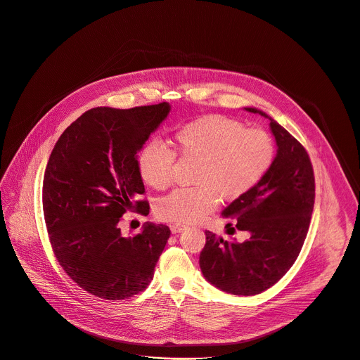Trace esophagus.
<instances>
[{
	"mask_svg": "<svg viewBox=\"0 0 360 360\" xmlns=\"http://www.w3.org/2000/svg\"><path fill=\"white\" fill-rule=\"evenodd\" d=\"M185 228H186L185 225H181V224H172V225H171V231H172V234H178V233L184 231Z\"/></svg>",
	"mask_w": 360,
	"mask_h": 360,
	"instance_id": "obj_1",
	"label": "esophagus"
}]
</instances>
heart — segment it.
Masks as SVG:
<instances>
[{
    "instance_id": "obj_1",
    "label": "heart",
    "mask_w": 360,
    "mask_h": 360,
    "mask_svg": "<svg viewBox=\"0 0 360 360\" xmlns=\"http://www.w3.org/2000/svg\"><path fill=\"white\" fill-rule=\"evenodd\" d=\"M174 150L159 141L146 142L138 153L145 184L165 189L174 181L175 153L198 160L193 188H178L155 207L158 218L193 224L225 201L238 200L266 178L276 158L273 138L259 127H245L231 117L211 115L179 126L172 135Z\"/></svg>"
}]
</instances>
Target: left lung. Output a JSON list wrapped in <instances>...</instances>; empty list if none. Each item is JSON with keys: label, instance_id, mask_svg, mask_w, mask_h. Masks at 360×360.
I'll return each mask as SVG.
<instances>
[{"label": "left lung", "instance_id": "8db88e82", "mask_svg": "<svg viewBox=\"0 0 360 360\" xmlns=\"http://www.w3.org/2000/svg\"><path fill=\"white\" fill-rule=\"evenodd\" d=\"M277 142L273 167L251 192L222 211L245 231L243 243L205 231L200 255L204 277L237 296H254L273 287L294 264L304 244L314 207V174L304 146L264 112ZM234 230V228H233Z\"/></svg>", "mask_w": 360, "mask_h": 360}]
</instances>
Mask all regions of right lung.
I'll list each match as a JSON object with an SVG mask.
<instances>
[{
  "label": "right lung",
  "instance_id": "1",
  "mask_svg": "<svg viewBox=\"0 0 360 360\" xmlns=\"http://www.w3.org/2000/svg\"><path fill=\"white\" fill-rule=\"evenodd\" d=\"M171 110L167 102L132 109L94 108L58 138L43 179V211L58 264L83 290L105 300L143 291L171 236L148 222L123 237L122 215L149 214L136 153Z\"/></svg>",
  "mask_w": 360,
  "mask_h": 360
}]
</instances>
